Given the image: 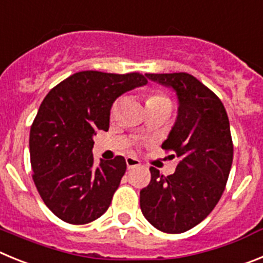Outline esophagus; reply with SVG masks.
I'll list each match as a JSON object with an SVG mask.
<instances>
[{"instance_id":"esophagus-1","label":"esophagus","mask_w":263,"mask_h":263,"mask_svg":"<svg viewBox=\"0 0 263 263\" xmlns=\"http://www.w3.org/2000/svg\"><path fill=\"white\" fill-rule=\"evenodd\" d=\"M126 162H127V167H128V169H134V167H136L140 165V161L135 157H127Z\"/></svg>"}]
</instances>
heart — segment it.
Instances as JSON below:
<instances>
[{"label":"heart","instance_id":"1","mask_svg":"<svg viewBox=\"0 0 263 263\" xmlns=\"http://www.w3.org/2000/svg\"><path fill=\"white\" fill-rule=\"evenodd\" d=\"M158 105H164V106H169L172 108V102H170V99L167 98L165 94H162L161 91H153V93L149 94L148 99H146V106L151 107V106H158ZM115 111V107L112 108V112Z\"/></svg>","mask_w":263,"mask_h":263}]
</instances>
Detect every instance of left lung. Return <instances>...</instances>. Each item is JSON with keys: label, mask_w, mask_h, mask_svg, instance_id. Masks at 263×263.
<instances>
[{"label": "left lung", "mask_w": 263, "mask_h": 263, "mask_svg": "<svg viewBox=\"0 0 263 263\" xmlns=\"http://www.w3.org/2000/svg\"><path fill=\"white\" fill-rule=\"evenodd\" d=\"M172 87L178 115L162 149L179 160L165 177L151 167V182L140 191L145 219L165 233H183L204 220L226 189L233 161L229 119L219 97L189 73H146Z\"/></svg>", "instance_id": "1"}]
</instances>
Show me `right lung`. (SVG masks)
I'll list each match as a JSON object with an SVG mask.
<instances>
[{
    "label": "right lung",
    "instance_id": "1",
    "mask_svg": "<svg viewBox=\"0 0 263 263\" xmlns=\"http://www.w3.org/2000/svg\"><path fill=\"white\" fill-rule=\"evenodd\" d=\"M146 82L136 72L84 70L43 99L30 129L32 179L47 207L65 223L87 224L107 211L127 164L117 156L94 166L93 136L108 129L115 99Z\"/></svg>",
    "mask_w": 263,
    "mask_h": 263
}]
</instances>
